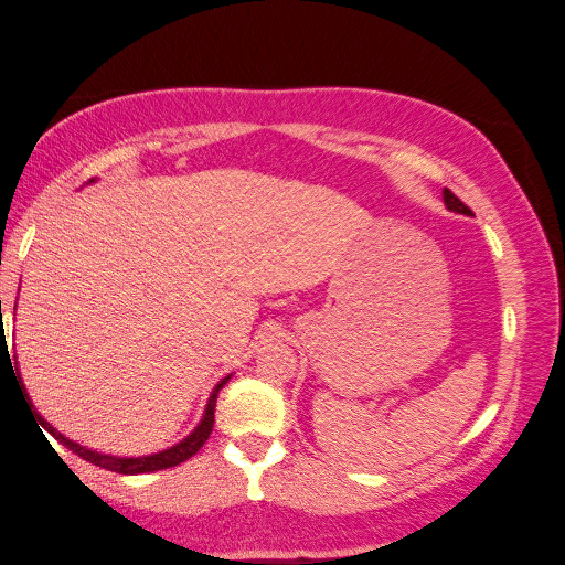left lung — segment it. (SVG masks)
<instances>
[{"label": "left lung", "instance_id": "8db88e82", "mask_svg": "<svg viewBox=\"0 0 565 565\" xmlns=\"http://www.w3.org/2000/svg\"><path fill=\"white\" fill-rule=\"evenodd\" d=\"M443 202H446V207L452 210V212H460V215H470V207H466L463 202H460L452 192L446 188L443 190Z\"/></svg>", "mask_w": 565, "mask_h": 565}]
</instances>
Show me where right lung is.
Here are the masks:
<instances>
[{
	"label": "right lung",
	"instance_id": "1",
	"mask_svg": "<svg viewBox=\"0 0 565 565\" xmlns=\"http://www.w3.org/2000/svg\"><path fill=\"white\" fill-rule=\"evenodd\" d=\"M9 358V350H7V340H4V348H2V360H7ZM14 375H20V373H14ZM230 381V375L227 377H222V381L215 385V391H212V395H210V401H207V408H205V415H202V420H200V425L195 430L190 433L188 438L184 440H180L178 446H172V448H168V450H162V452H152V456H142V458H117V456H102V452H95V450H89V448H85V446H79V443H74V440H70V438H64L62 433H57L52 428V425L42 418L40 413L34 411V415H36V420H40V425L47 433H52L54 438H57L62 446H67L72 452H77L79 458H85V460H89V463H95V466H99V468H107V470H115V473H122V476H137V473H152V470H164V468H172V466H180V463H184V460H190L192 456H195V452L205 446V440L210 438V433H212V425H215V403H217V393H220V387L225 385ZM20 385H22V381H20ZM22 391H24V385H22ZM26 395V393H24ZM26 403H30V397H26ZM30 408H32V403H30Z\"/></svg>",
	"mask_w": 565,
	"mask_h": 565
}]
</instances>
